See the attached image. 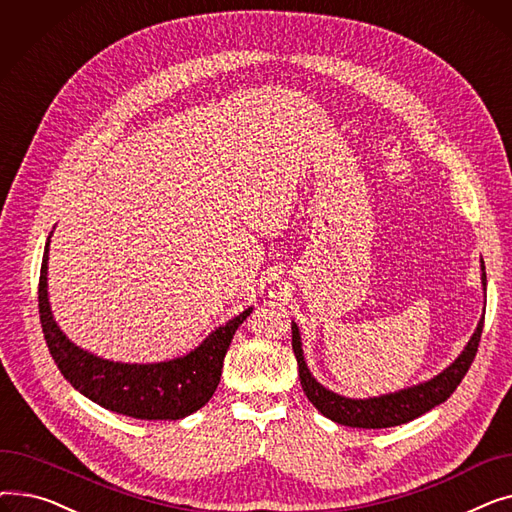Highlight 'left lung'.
I'll list each match as a JSON object with an SVG mask.
<instances>
[{"instance_id":"8db88e82","label":"left lung","mask_w":512,"mask_h":512,"mask_svg":"<svg viewBox=\"0 0 512 512\" xmlns=\"http://www.w3.org/2000/svg\"><path fill=\"white\" fill-rule=\"evenodd\" d=\"M483 286H486V274L481 276ZM481 330H483V317L479 321V326L475 334L471 336L467 348L463 355L456 359L446 371L436 375L434 380H429L425 384H419L415 388L402 390L396 394H386L380 398H367V400H353V398H344L338 396L330 390H326L321 384L311 378V373L305 365L303 359V348H301V336L299 328L292 326V351L297 355L299 363V378L303 392L311 400V405L328 419L348 425V427H363V429H382V427H394L409 423L429 409H434L442 405L444 400L450 398V394L459 388L463 378L467 375L475 355H477V346L481 340Z\"/></svg>"}]
</instances>
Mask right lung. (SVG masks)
<instances>
[{"mask_svg": "<svg viewBox=\"0 0 512 512\" xmlns=\"http://www.w3.org/2000/svg\"><path fill=\"white\" fill-rule=\"evenodd\" d=\"M47 253L49 240L39 276V317L49 353L64 378L99 407L134 419H182L199 411L218 388L230 340L253 307L230 319L182 359L155 365L103 361L74 346L53 321L47 301Z\"/></svg>", "mask_w": 512, "mask_h": 512, "instance_id": "right-lung-1", "label": "right lung"}]
</instances>
